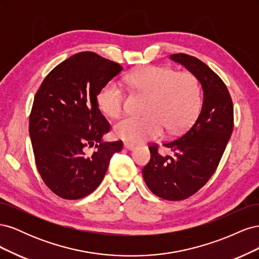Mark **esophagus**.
<instances>
[{"instance_id": "34e87169", "label": "esophagus", "mask_w": 259, "mask_h": 259, "mask_svg": "<svg viewBox=\"0 0 259 259\" xmlns=\"http://www.w3.org/2000/svg\"><path fill=\"white\" fill-rule=\"evenodd\" d=\"M124 148L127 149V150H130V151H132V150H134V149H135L136 147H135V145H133V144L124 143Z\"/></svg>"}]
</instances>
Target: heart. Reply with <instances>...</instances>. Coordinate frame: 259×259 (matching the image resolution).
I'll list each match as a JSON object with an SVG mask.
<instances>
[{
	"mask_svg": "<svg viewBox=\"0 0 259 259\" xmlns=\"http://www.w3.org/2000/svg\"><path fill=\"white\" fill-rule=\"evenodd\" d=\"M125 83L148 96L144 116H126L114 125V135L130 143H143L161 136L164 130L175 133L189 125L201 105L199 84L189 72L166 67H146L125 76ZM124 92L115 82L106 83L97 94L98 108L117 117L124 106Z\"/></svg>",
	"mask_w": 259,
	"mask_h": 259,
	"instance_id": "obj_1",
	"label": "heart"
}]
</instances>
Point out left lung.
<instances>
[{
	"label": "left lung",
	"instance_id": "obj_1",
	"mask_svg": "<svg viewBox=\"0 0 259 259\" xmlns=\"http://www.w3.org/2000/svg\"><path fill=\"white\" fill-rule=\"evenodd\" d=\"M169 58L201 84V110L184 135L163 144L173 155L162 156L156 146L149 148L151 159L143 176L156 197L180 201L201 189L216 170L232 134L233 105L223 80L204 62L186 54H173Z\"/></svg>",
	"mask_w": 259,
	"mask_h": 259
}]
</instances>
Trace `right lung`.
<instances>
[{
    "instance_id": "obj_1",
    "label": "right lung",
    "mask_w": 259,
    "mask_h": 259,
    "mask_svg": "<svg viewBox=\"0 0 259 259\" xmlns=\"http://www.w3.org/2000/svg\"><path fill=\"white\" fill-rule=\"evenodd\" d=\"M123 67L92 52L77 53L45 77L34 96L29 134L43 182L58 197L82 199L103 182L122 142L109 143L110 125L100 113L97 94ZM97 151L88 156L86 146Z\"/></svg>"
}]
</instances>
